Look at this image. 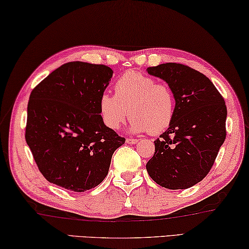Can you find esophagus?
Listing matches in <instances>:
<instances>
[{
    "label": "esophagus",
    "instance_id": "obj_1",
    "mask_svg": "<svg viewBox=\"0 0 249 249\" xmlns=\"http://www.w3.org/2000/svg\"><path fill=\"white\" fill-rule=\"evenodd\" d=\"M137 141H139V140H136V139H126V143H127V144H135V143H137Z\"/></svg>",
    "mask_w": 249,
    "mask_h": 249
}]
</instances>
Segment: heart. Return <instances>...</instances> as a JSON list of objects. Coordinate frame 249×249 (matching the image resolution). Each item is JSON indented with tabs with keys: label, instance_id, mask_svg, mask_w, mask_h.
<instances>
[{
	"label": "heart",
	"instance_id": "1",
	"mask_svg": "<svg viewBox=\"0 0 249 249\" xmlns=\"http://www.w3.org/2000/svg\"><path fill=\"white\" fill-rule=\"evenodd\" d=\"M99 114L103 123L110 129L120 128L129 114L133 132L157 135L173 122L176 97L168 84L129 70L117 79L115 95L106 91L101 95Z\"/></svg>",
	"mask_w": 249,
	"mask_h": 249
}]
</instances>
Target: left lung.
Segmentation results:
<instances>
[{"label": "left lung", "instance_id": "1", "mask_svg": "<svg viewBox=\"0 0 249 249\" xmlns=\"http://www.w3.org/2000/svg\"><path fill=\"white\" fill-rule=\"evenodd\" d=\"M146 70L166 81L176 97L173 122L154 141L147 173L166 189L190 188L209 173L225 142L227 107L211 80L198 70L176 62Z\"/></svg>", "mask_w": 249, "mask_h": 249}]
</instances>
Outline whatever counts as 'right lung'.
Wrapping results in <instances>:
<instances>
[{"label": "right lung", "mask_w": 249, "mask_h": 249, "mask_svg": "<svg viewBox=\"0 0 249 249\" xmlns=\"http://www.w3.org/2000/svg\"><path fill=\"white\" fill-rule=\"evenodd\" d=\"M112 76L105 65L72 61L33 88L25 141L49 182L84 192L106 178L113 153L125 143L99 114V98Z\"/></svg>", "instance_id": "obj_1"}]
</instances>
